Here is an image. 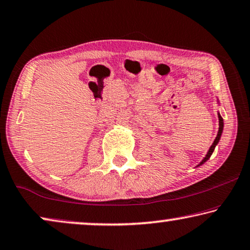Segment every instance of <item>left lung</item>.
Here are the masks:
<instances>
[{
	"label": "left lung",
	"mask_w": 250,
	"mask_h": 250,
	"mask_svg": "<svg viewBox=\"0 0 250 250\" xmlns=\"http://www.w3.org/2000/svg\"><path fill=\"white\" fill-rule=\"evenodd\" d=\"M219 115V132H217V136H216V138H215V140H214V143L212 144V146L209 147V149H208V152H207V154H206V156L204 157L203 159V161L200 162V163L197 165V167H199V165H202V164H204L205 163V162L209 159L210 157V155H212L213 154V152H214V149H215V146L217 145V143L220 142V138H221V135H222V131H223V119H222V117H221V114L219 113L217 114Z\"/></svg>",
	"instance_id": "left-lung-1"
}]
</instances>
